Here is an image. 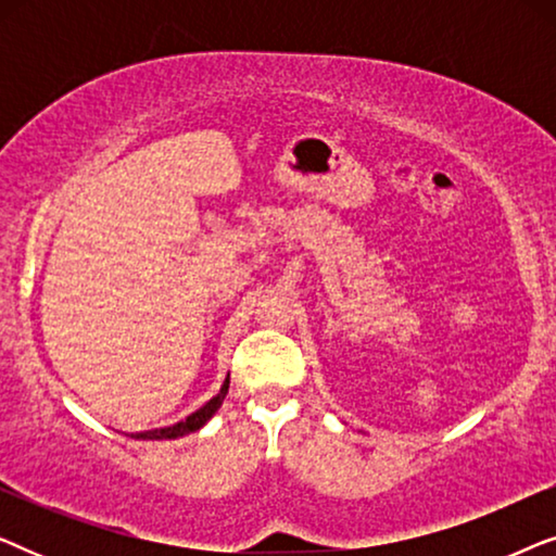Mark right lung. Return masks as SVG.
Instances as JSON below:
<instances>
[{"label": "right lung", "mask_w": 556, "mask_h": 556, "mask_svg": "<svg viewBox=\"0 0 556 556\" xmlns=\"http://www.w3.org/2000/svg\"><path fill=\"white\" fill-rule=\"evenodd\" d=\"M227 387H230V379H225L223 390H219V392L215 394V397H212V400L207 402V405H202L200 409H197V413L189 415L187 420H181V422H177V425H172V428L136 432V435H131V438H139V440H172V438H181V435H187V432L200 430L202 425L207 422L210 417L217 413L219 405H223V400H225V394H227Z\"/></svg>", "instance_id": "add662e5"}]
</instances>
